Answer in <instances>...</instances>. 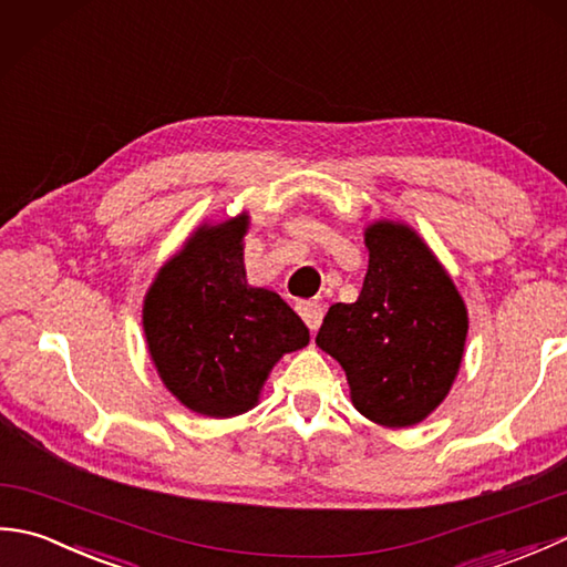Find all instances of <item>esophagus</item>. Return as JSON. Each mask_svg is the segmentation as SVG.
<instances>
[{
    "label": "esophagus",
    "instance_id": "esophagus-1",
    "mask_svg": "<svg viewBox=\"0 0 567 567\" xmlns=\"http://www.w3.org/2000/svg\"><path fill=\"white\" fill-rule=\"evenodd\" d=\"M299 317L305 319V323L309 327V331H317L321 327V319H323V307L319 302H299L297 305Z\"/></svg>",
    "mask_w": 567,
    "mask_h": 567
}]
</instances>
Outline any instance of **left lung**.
Instances as JSON below:
<instances>
[{
    "mask_svg": "<svg viewBox=\"0 0 567 567\" xmlns=\"http://www.w3.org/2000/svg\"><path fill=\"white\" fill-rule=\"evenodd\" d=\"M368 272L353 305H333L317 346L346 370L353 406L388 429L424 421L461 370L467 309L412 226L365 228Z\"/></svg>",
    "mask_w": 567,
    "mask_h": 567,
    "instance_id": "obj_1",
    "label": "left lung"
}]
</instances>
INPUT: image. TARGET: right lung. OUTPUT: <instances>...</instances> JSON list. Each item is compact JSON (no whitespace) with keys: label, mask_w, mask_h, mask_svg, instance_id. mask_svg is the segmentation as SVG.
<instances>
[{"label":"right lung","mask_w":567,"mask_h":567,"mask_svg":"<svg viewBox=\"0 0 567 567\" xmlns=\"http://www.w3.org/2000/svg\"><path fill=\"white\" fill-rule=\"evenodd\" d=\"M248 214L202 224L155 275L143 331L163 384L192 412H248L272 365L309 343L280 295L250 287L244 265Z\"/></svg>","instance_id":"obj_1"}]
</instances>
